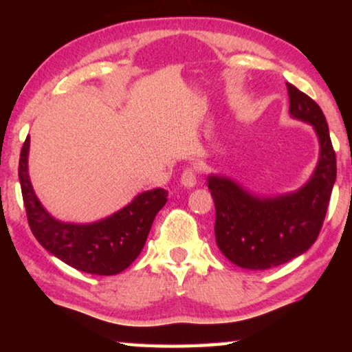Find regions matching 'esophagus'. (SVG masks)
Segmentation results:
<instances>
[{"label":"esophagus","instance_id":"obj_1","mask_svg":"<svg viewBox=\"0 0 352 352\" xmlns=\"http://www.w3.org/2000/svg\"><path fill=\"white\" fill-rule=\"evenodd\" d=\"M182 184L188 189L194 188L195 184H197V169L192 168V166L188 169H184L182 175Z\"/></svg>","mask_w":352,"mask_h":352}]
</instances>
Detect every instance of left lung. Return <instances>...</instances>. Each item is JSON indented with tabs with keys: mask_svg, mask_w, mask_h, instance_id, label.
<instances>
[{
	"mask_svg": "<svg viewBox=\"0 0 352 352\" xmlns=\"http://www.w3.org/2000/svg\"><path fill=\"white\" fill-rule=\"evenodd\" d=\"M289 113L314 127L320 144L311 178L294 192L256 195L233 178L211 174L208 188L216 205V242L237 267L267 270L306 253L317 241L337 177L336 152L323 111L287 83Z\"/></svg>",
	"mask_w": 352,
	"mask_h": 352,
	"instance_id": "obj_1",
	"label": "left lung"
}]
</instances>
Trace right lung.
<instances>
[{"mask_svg": "<svg viewBox=\"0 0 352 352\" xmlns=\"http://www.w3.org/2000/svg\"><path fill=\"white\" fill-rule=\"evenodd\" d=\"M29 142L28 136L20 153L19 178L35 239L76 270L102 276L126 270L144 247L155 216L168 201V190H144L129 205L96 222H62L45 210L34 192L28 170Z\"/></svg>", "mask_w": 352, "mask_h": 352, "instance_id": "add662e5", "label": "right lung"}]
</instances>
